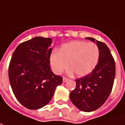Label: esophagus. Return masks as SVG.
I'll list each match as a JSON object with an SVG mask.
<instances>
[{"mask_svg":"<svg viewBox=\"0 0 125 125\" xmlns=\"http://www.w3.org/2000/svg\"><path fill=\"white\" fill-rule=\"evenodd\" d=\"M68 80H69V79H68L67 78L63 77V83H66V82Z\"/></svg>","mask_w":125,"mask_h":125,"instance_id":"34e87169","label":"esophagus"}]
</instances>
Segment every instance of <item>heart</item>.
<instances>
[{"label":"heart","instance_id":"heart-1","mask_svg":"<svg viewBox=\"0 0 125 125\" xmlns=\"http://www.w3.org/2000/svg\"><path fill=\"white\" fill-rule=\"evenodd\" d=\"M100 52L94 43L73 41L62 46L59 52L50 56V64L54 71L60 74L68 67L70 73L81 77L90 74L96 66Z\"/></svg>","mask_w":125,"mask_h":125}]
</instances>
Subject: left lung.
Segmentation results:
<instances>
[{
    "mask_svg": "<svg viewBox=\"0 0 125 125\" xmlns=\"http://www.w3.org/2000/svg\"><path fill=\"white\" fill-rule=\"evenodd\" d=\"M86 39L96 42L100 52L98 64L90 74L75 80L76 87L69 98L78 109L90 112L100 108L108 98L115 76V63L105 44L91 37Z\"/></svg>",
    "mask_w": 125,
    "mask_h": 125,
    "instance_id": "1",
    "label": "left lung"
}]
</instances>
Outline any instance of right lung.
I'll list each match as a JSON object with an SVG mask.
<instances>
[{"label": "right lung", "mask_w": 125, "mask_h": 125, "mask_svg": "<svg viewBox=\"0 0 125 125\" xmlns=\"http://www.w3.org/2000/svg\"><path fill=\"white\" fill-rule=\"evenodd\" d=\"M52 40L36 37L18 46L8 68L14 96L24 107L38 109L51 100L63 78L54 75L50 65Z\"/></svg>", "instance_id": "1"}]
</instances>
